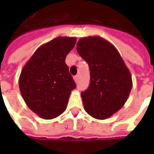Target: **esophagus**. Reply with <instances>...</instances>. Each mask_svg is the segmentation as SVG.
Instances as JSON below:
<instances>
[{
	"mask_svg": "<svg viewBox=\"0 0 154 154\" xmlns=\"http://www.w3.org/2000/svg\"><path fill=\"white\" fill-rule=\"evenodd\" d=\"M73 80H74V82L77 83V82H78V76H74V77H73Z\"/></svg>",
	"mask_w": 154,
	"mask_h": 154,
	"instance_id": "obj_1",
	"label": "esophagus"
}]
</instances>
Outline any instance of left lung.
<instances>
[{
    "label": "left lung",
    "mask_w": 154,
    "mask_h": 154,
    "mask_svg": "<svg viewBox=\"0 0 154 154\" xmlns=\"http://www.w3.org/2000/svg\"><path fill=\"white\" fill-rule=\"evenodd\" d=\"M77 51L89 65L90 84L82 93L85 110L107 119L123 107L133 86L130 71L110 42L98 36L82 37Z\"/></svg>",
    "instance_id": "left-lung-1"
}]
</instances>
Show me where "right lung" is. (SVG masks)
Listing matches in <instances>:
<instances>
[{"label":"right lung","mask_w":154,"mask_h":154,"mask_svg":"<svg viewBox=\"0 0 154 154\" xmlns=\"http://www.w3.org/2000/svg\"><path fill=\"white\" fill-rule=\"evenodd\" d=\"M76 42V37H56L40 46L21 70L20 94L28 107L41 118H56L66 109L76 84L65 58Z\"/></svg>","instance_id":"right-lung-1"}]
</instances>
